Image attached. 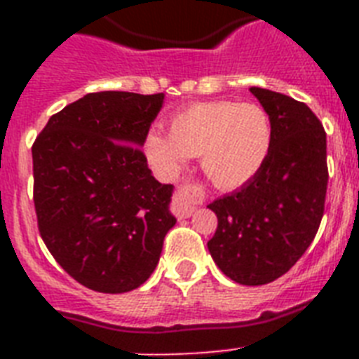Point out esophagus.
Returning <instances> with one entry per match:
<instances>
[{
  "instance_id": "obj_1",
  "label": "esophagus",
  "mask_w": 359,
  "mask_h": 359,
  "mask_svg": "<svg viewBox=\"0 0 359 359\" xmlns=\"http://www.w3.org/2000/svg\"><path fill=\"white\" fill-rule=\"evenodd\" d=\"M205 201V190L197 182H184L173 194V212L179 218H188Z\"/></svg>"
}]
</instances>
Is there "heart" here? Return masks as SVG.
Wrapping results in <instances>:
<instances>
[{"mask_svg": "<svg viewBox=\"0 0 359 359\" xmlns=\"http://www.w3.org/2000/svg\"><path fill=\"white\" fill-rule=\"evenodd\" d=\"M272 149V121L253 102L214 100L180 109L169 119V135L151 132L145 152L158 173L175 179L188 156H199L203 173L224 190L259 173Z\"/></svg>", "mask_w": 359, "mask_h": 359, "instance_id": "1", "label": "heart"}]
</instances>
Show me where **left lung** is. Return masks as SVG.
Here are the masks:
<instances>
[{
	"instance_id": "obj_1",
	"label": "left lung",
	"mask_w": 359,
	"mask_h": 359,
	"mask_svg": "<svg viewBox=\"0 0 359 359\" xmlns=\"http://www.w3.org/2000/svg\"><path fill=\"white\" fill-rule=\"evenodd\" d=\"M272 121V149L240 190L208 205L218 216L208 251L240 285H266L294 266L317 235L324 214L326 132L304 102L250 89Z\"/></svg>"
}]
</instances>
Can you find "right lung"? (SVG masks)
I'll list each match as a JSON object with an SVG mask.
<instances>
[{"mask_svg":"<svg viewBox=\"0 0 359 359\" xmlns=\"http://www.w3.org/2000/svg\"><path fill=\"white\" fill-rule=\"evenodd\" d=\"M162 104L163 93H89L52 115L31 147L39 233L87 289L145 283L177 222L173 186L152 177L141 151Z\"/></svg>","mask_w":359,"mask_h":359,"instance_id":"1","label":"right lung"}]
</instances>
